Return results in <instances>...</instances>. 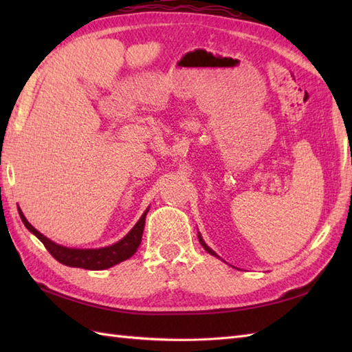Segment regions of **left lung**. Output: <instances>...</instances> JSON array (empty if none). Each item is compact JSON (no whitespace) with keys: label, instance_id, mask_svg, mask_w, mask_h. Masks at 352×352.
<instances>
[{"label":"left lung","instance_id":"8db88e82","mask_svg":"<svg viewBox=\"0 0 352 352\" xmlns=\"http://www.w3.org/2000/svg\"><path fill=\"white\" fill-rule=\"evenodd\" d=\"M198 239H199V243H201V245H203V248H204V250H206V251H207L208 254H212V256H214V257H219V256H218V254H216V252H214V251H213L212 248H208V246L206 245V242L203 241V237H201V234H199V233H198Z\"/></svg>","mask_w":352,"mask_h":352}]
</instances>
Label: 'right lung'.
<instances>
[{
	"label": "right lung",
	"mask_w": 352,
	"mask_h": 352,
	"mask_svg": "<svg viewBox=\"0 0 352 352\" xmlns=\"http://www.w3.org/2000/svg\"><path fill=\"white\" fill-rule=\"evenodd\" d=\"M148 210L149 208H146L144 214L140 216V219L138 221L136 226L130 230V233L125 237H122L119 242L110 246H104V248H98V250H77V248H66V246L57 245L52 241H50L48 237H45L25 219L24 213H22L21 208L18 207V212L22 222H24V226L28 228V231H32V233L39 239L52 257H54L57 261H60L62 265L71 266V267L91 269V271H101V269L115 266L118 263H121V261L130 258L133 254L138 251L139 245L142 242V234H144L145 218H146Z\"/></svg>",
	"instance_id": "1"
}]
</instances>
